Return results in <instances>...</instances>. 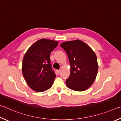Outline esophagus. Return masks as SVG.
<instances>
[{"mask_svg":"<svg viewBox=\"0 0 121 121\" xmlns=\"http://www.w3.org/2000/svg\"><path fill=\"white\" fill-rule=\"evenodd\" d=\"M60 72H61V70L60 69H58V70H57V73H58V74H59L60 73Z\"/></svg>","mask_w":121,"mask_h":121,"instance_id":"obj_1","label":"esophagus"}]
</instances>
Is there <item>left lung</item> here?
Segmentation results:
<instances>
[{
    "label": "left lung",
    "mask_w": 121,
    "mask_h": 121,
    "mask_svg": "<svg viewBox=\"0 0 121 121\" xmlns=\"http://www.w3.org/2000/svg\"><path fill=\"white\" fill-rule=\"evenodd\" d=\"M69 57L71 73L66 80L72 90L82 91L94 83L98 69L97 56L89 46L80 40L64 42L60 44Z\"/></svg>",
    "instance_id": "1"
}]
</instances>
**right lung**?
I'll return each instance as SVG.
<instances>
[{
    "label": "right lung",
    "mask_w": 121,
    "mask_h": 121,
    "mask_svg": "<svg viewBox=\"0 0 121 121\" xmlns=\"http://www.w3.org/2000/svg\"><path fill=\"white\" fill-rule=\"evenodd\" d=\"M54 40L41 39L33 43L24 56L22 73L32 89L42 92L51 88L56 74L50 64L51 52L58 45Z\"/></svg>",
    "instance_id": "obj_1"
}]
</instances>
